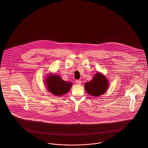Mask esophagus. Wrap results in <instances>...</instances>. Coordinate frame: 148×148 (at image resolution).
<instances>
[{"mask_svg": "<svg viewBox=\"0 0 148 148\" xmlns=\"http://www.w3.org/2000/svg\"><path fill=\"white\" fill-rule=\"evenodd\" d=\"M76 83L77 84V85H81V84H82V81L80 80H77L76 81Z\"/></svg>", "mask_w": 148, "mask_h": 148, "instance_id": "34e87169", "label": "esophagus"}]
</instances>
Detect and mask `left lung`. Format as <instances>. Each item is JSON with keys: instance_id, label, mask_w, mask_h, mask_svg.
Returning a JSON list of instances; mask_svg holds the SVG:
<instances>
[{"instance_id": "obj_1", "label": "left lung", "mask_w": 148, "mask_h": 148, "mask_svg": "<svg viewBox=\"0 0 148 148\" xmlns=\"http://www.w3.org/2000/svg\"><path fill=\"white\" fill-rule=\"evenodd\" d=\"M109 83L107 78L102 73L98 72L92 80L85 83V89L90 95L95 98L101 96L109 88Z\"/></svg>"}]
</instances>
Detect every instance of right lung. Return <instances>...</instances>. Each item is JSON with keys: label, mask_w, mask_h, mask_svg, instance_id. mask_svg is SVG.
I'll list each match as a JSON object with an SVG mask.
<instances>
[{"label": "right lung", "mask_w": 148, "mask_h": 148, "mask_svg": "<svg viewBox=\"0 0 148 148\" xmlns=\"http://www.w3.org/2000/svg\"><path fill=\"white\" fill-rule=\"evenodd\" d=\"M44 80L48 92L56 97H60L71 90L73 83L63 80L56 74L49 73Z\"/></svg>", "instance_id": "1"}]
</instances>
